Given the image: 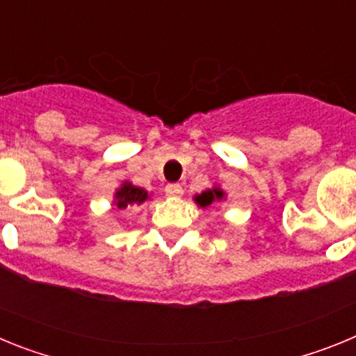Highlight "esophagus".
<instances>
[{
  "mask_svg": "<svg viewBox=\"0 0 356 356\" xmlns=\"http://www.w3.org/2000/svg\"><path fill=\"white\" fill-rule=\"evenodd\" d=\"M165 194H168L169 197H178L184 194V188H181L180 184H169L165 185Z\"/></svg>",
  "mask_w": 356,
  "mask_h": 356,
  "instance_id": "34e87169",
  "label": "esophagus"
}]
</instances>
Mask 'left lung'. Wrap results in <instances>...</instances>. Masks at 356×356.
<instances>
[{
  "label": "left lung",
  "instance_id": "left-lung-1",
  "mask_svg": "<svg viewBox=\"0 0 356 356\" xmlns=\"http://www.w3.org/2000/svg\"><path fill=\"white\" fill-rule=\"evenodd\" d=\"M221 200H225V191H221L219 187L209 188V191H205V193L194 196V201H196L200 207H209L212 205L213 201H221Z\"/></svg>",
  "mask_w": 356,
  "mask_h": 356
}]
</instances>
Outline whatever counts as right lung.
<instances>
[{
    "instance_id": "1",
    "label": "right lung",
    "mask_w": 356,
    "mask_h": 356,
    "mask_svg": "<svg viewBox=\"0 0 356 356\" xmlns=\"http://www.w3.org/2000/svg\"><path fill=\"white\" fill-rule=\"evenodd\" d=\"M147 197H149L147 196V191H144V188L140 187H135L130 181H124V184L115 191L114 203L118 209H127V207L143 205Z\"/></svg>"
}]
</instances>
